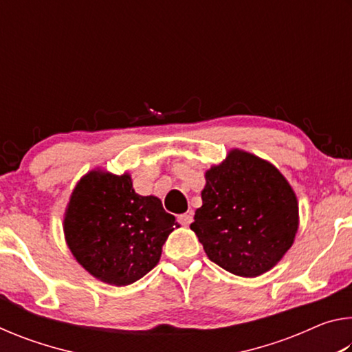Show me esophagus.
<instances>
[{
  "instance_id": "obj_1",
  "label": "esophagus",
  "mask_w": 352,
  "mask_h": 352,
  "mask_svg": "<svg viewBox=\"0 0 352 352\" xmlns=\"http://www.w3.org/2000/svg\"><path fill=\"white\" fill-rule=\"evenodd\" d=\"M192 220H194V216H192V212H184V214H180V216H178V222H180L183 226H189L190 223H192Z\"/></svg>"
}]
</instances>
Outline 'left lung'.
<instances>
[{
  "label": "left lung",
  "instance_id": "8db88e82",
  "mask_svg": "<svg viewBox=\"0 0 352 352\" xmlns=\"http://www.w3.org/2000/svg\"><path fill=\"white\" fill-rule=\"evenodd\" d=\"M205 180L190 230L208 258L243 278L273 269L294 245L300 225L290 183L270 162L241 148L211 166Z\"/></svg>",
  "mask_w": 352,
  "mask_h": 352
}]
</instances>
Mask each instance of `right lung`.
Masks as SVG:
<instances>
[{
  "label": "right lung",
  "instance_id": "1",
  "mask_svg": "<svg viewBox=\"0 0 352 352\" xmlns=\"http://www.w3.org/2000/svg\"><path fill=\"white\" fill-rule=\"evenodd\" d=\"M180 223L155 195L135 192L132 177L93 169L77 182L63 214L69 252L91 276L116 287L138 281L162 258Z\"/></svg>",
  "mask_w": 352,
  "mask_h": 352
}]
</instances>
